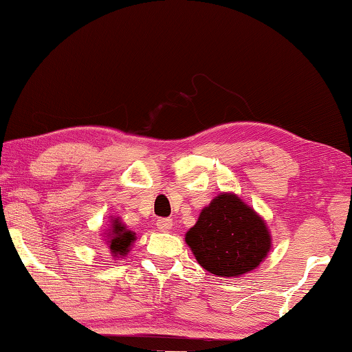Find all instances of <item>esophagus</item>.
I'll list each match as a JSON object with an SVG mask.
<instances>
[{"label": "esophagus", "instance_id": "esophagus-1", "mask_svg": "<svg viewBox=\"0 0 352 352\" xmlns=\"http://www.w3.org/2000/svg\"><path fill=\"white\" fill-rule=\"evenodd\" d=\"M157 226L160 230H170L173 228V219L170 218H160L157 221Z\"/></svg>", "mask_w": 352, "mask_h": 352}]
</instances>
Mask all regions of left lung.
<instances>
[{"label":"left lung","instance_id":"8db88e82","mask_svg":"<svg viewBox=\"0 0 352 352\" xmlns=\"http://www.w3.org/2000/svg\"><path fill=\"white\" fill-rule=\"evenodd\" d=\"M200 266L219 277L253 271L271 248L266 223L234 194H221L201 210L186 234Z\"/></svg>","mask_w":352,"mask_h":352}]
</instances>
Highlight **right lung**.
<instances>
[{
    "label": "right lung",
    "instance_id": "add662e5",
    "mask_svg": "<svg viewBox=\"0 0 352 352\" xmlns=\"http://www.w3.org/2000/svg\"><path fill=\"white\" fill-rule=\"evenodd\" d=\"M112 234L109 235V247L113 256H123L129 252V247L134 242V234L128 230L118 219L112 221Z\"/></svg>",
    "mask_w": 352,
    "mask_h": 352
}]
</instances>
